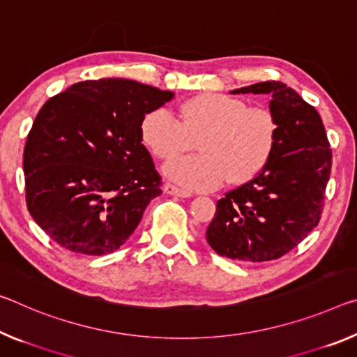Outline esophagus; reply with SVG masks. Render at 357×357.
Instances as JSON below:
<instances>
[{"mask_svg":"<svg viewBox=\"0 0 357 357\" xmlns=\"http://www.w3.org/2000/svg\"><path fill=\"white\" fill-rule=\"evenodd\" d=\"M163 190H165V194H168V195L181 197V199H189V197H192V192L184 190V189H179V188H176V185H173V184H165V188H163Z\"/></svg>","mask_w":357,"mask_h":357,"instance_id":"34e87169","label":"esophagus"}]
</instances>
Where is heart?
<instances>
[{
  "instance_id": "b5f03b06",
  "label": "heart",
  "mask_w": 357,
  "mask_h": 357,
  "mask_svg": "<svg viewBox=\"0 0 357 357\" xmlns=\"http://www.w3.org/2000/svg\"><path fill=\"white\" fill-rule=\"evenodd\" d=\"M179 119L167 109L149 111L141 122V138L155 157L172 160L199 137V154L178 158L165 167L169 179L189 189L208 190L229 178L245 183L267 165L276 144L278 122L264 106L206 92L178 107Z\"/></svg>"
}]
</instances>
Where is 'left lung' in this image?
Masks as SVG:
<instances>
[{
	"label": "left lung",
	"mask_w": 357,
	"mask_h": 357,
	"mask_svg": "<svg viewBox=\"0 0 357 357\" xmlns=\"http://www.w3.org/2000/svg\"><path fill=\"white\" fill-rule=\"evenodd\" d=\"M231 93H268L278 135L257 176L218 202L206 240L219 256L267 262L294 250L318 225L332 149L319 112L286 84L257 82Z\"/></svg>",
	"instance_id": "8db88e82"
}]
</instances>
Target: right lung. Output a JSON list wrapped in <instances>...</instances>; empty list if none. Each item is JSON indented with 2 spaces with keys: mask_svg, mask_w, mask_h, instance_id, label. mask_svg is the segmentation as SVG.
Instances as JSON below:
<instances>
[{
  "mask_svg": "<svg viewBox=\"0 0 357 357\" xmlns=\"http://www.w3.org/2000/svg\"><path fill=\"white\" fill-rule=\"evenodd\" d=\"M174 97L130 79L77 82L39 109L24 151L26 208L54 241L103 256L162 194L141 122Z\"/></svg>",
  "mask_w": 357,
  "mask_h": 357,
  "instance_id": "add662e5",
  "label": "right lung"
}]
</instances>
